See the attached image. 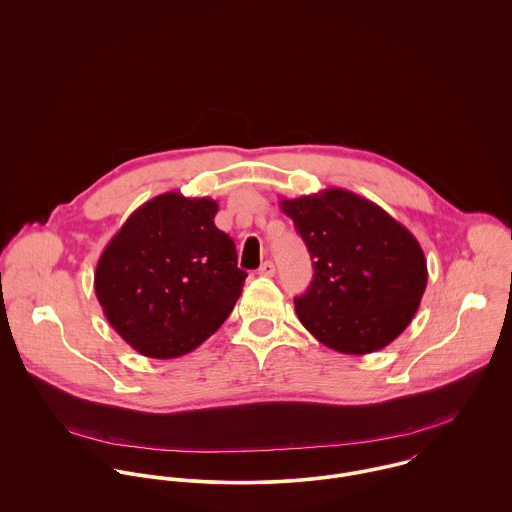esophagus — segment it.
Masks as SVG:
<instances>
[{
	"mask_svg": "<svg viewBox=\"0 0 512 512\" xmlns=\"http://www.w3.org/2000/svg\"><path fill=\"white\" fill-rule=\"evenodd\" d=\"M258 274H260V276H266V278H272V276L276 274L274 262H272V260H266V262L258 268Z\"/></svg>",
	"mask_w": 512,
	"mask_h": 512,
	"instance_id": "34e87169",
	"label": "esophagus"
}]
</instances>
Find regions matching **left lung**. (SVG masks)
Instances as JSON below:
<instances>
[{
  "mask_svg": "<svg viewBox=\"0 0 512 512\" xmlns=\"http://www.w3.org/2000/svg\"><path fill=\"white\" fill-rule=\"evenodd\" d=\"M313 260L307 292L293 299L301 325L325 347L366 355L414 319L428 264L414 234L384 209L345 189L282 199Z\"/></svg>",
  "mask_w": 512,
  "mask_h": 512,
  "instance_id": "left-lung-1",
  "label": "left lung"
}]
</instances>
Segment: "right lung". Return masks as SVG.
<instances>
[{
	"label": "right lung",
	"instance_id": "obj_1",
	"mask_svg": "<svg viewBox=\"0 0 512 512\" xmlns=\"http://www.w3.org/2000/svg\"><path fill=\"white\" fill-rule=\"evenodd\" d=\"M217 201L163 193L136 209L104 248L94 292L138 353L175 359L205 343L232 311L246 272L215 226Z\"/></svg>",
	"mask_w": 512,
	"mask_h": 512
}]
</instances>
